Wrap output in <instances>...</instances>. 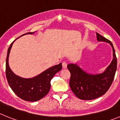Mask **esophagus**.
Wrapping results in <instances>:
<instances>
[{
  "label": "esophagus",
  "mask_w": 120,
  "mask_h": 120,
  "mask_svg": "<svg viewBox=\"0 0 120 120\" xmlns=\"http://www.w3.org/2000/svg\"><path fill=\"white\" fill-rule=\"evenodd\" d=\"M62 68H63V69H66V68H67V63L66 62V61H64V62H62Z\"/></svg>",
  "instance_id": "1"
}]
</instances>
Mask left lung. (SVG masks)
<instances>
[{"instance_id":"obj_1","label":"left lung","mask_w":120,"mask_h":120,"mask_svg":"<svg viewBox=\"0 0 120 120\" xmlns=\"http://www.w3.org/2000/svg\"><path fill=\"white\" fill-rule=\"evenodd\" d=\"M96 35L98 41L107 42L112 47L113 60L106 70L102 74L91 75L83 71L77 64L67 65L71 72L70 87L76 96L82 100L95 99L104 94L111 86L116 71L117 59L113 44L97 32Z\"/></svg>"}]
</instances>
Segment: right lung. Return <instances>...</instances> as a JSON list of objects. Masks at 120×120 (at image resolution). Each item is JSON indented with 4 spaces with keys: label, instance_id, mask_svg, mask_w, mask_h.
<instances>
[{
    "label": "right lung",
    "instance_id": "add662e5",
    "mask_svg": "<svg viewBox=\"0 0 120 120\" xmlns=\"http://www.w3.org/2000/svg\"><path fill=\"white\" fill-rule=\"evenodd\" d=\"M34 33V32H28L21 36L26 34H32ZM15 40L11 43L8 49L6 59L5 72L8 83L13 91L19 98L26 101H37L48 93L51 88L50 82L51 79L57 72L62 69V64L60 63L50 67L36 77L30 79H24L16 75L11 70L8 64L9 54L11 46Z\"/></svg>",
    "mask_w": 120,
    "mask_h": 120
}]
</instances>
